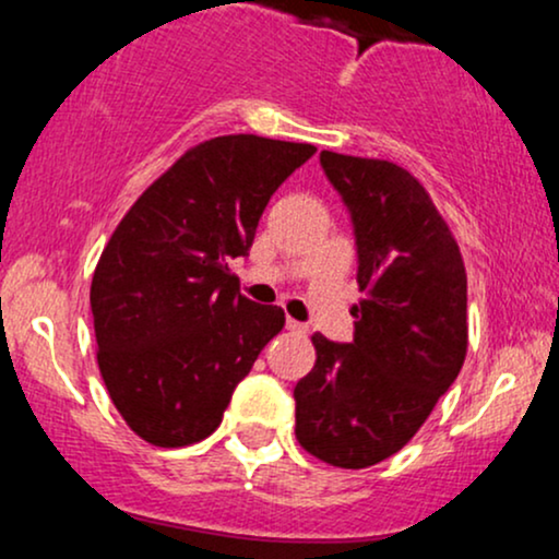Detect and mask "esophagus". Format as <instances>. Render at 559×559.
Wrapping results in <instances>:
<instances>
[{
	"mask_svg": "<svg viewBox=\"0 0 559 559\" xmlns=\"http://www.w3.org/2000/svg\"><path fill=\"white\" fill-rule=\"evenodd\" d=\"M286 329L292 331V333H297V336H301V333H307V325L299 323V320H294V318L286 320Z\"/></svg>",
	"mask_w": 559,
	"mask_h": 559,
	"instance_id": "esophagus-1",
	"label": "esophagus"
}]
</instances>
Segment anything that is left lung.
I'll return each instance as SVG.
<instances>
[{"label": "left lung", "instance_id": "left-lung-1", "mask_svg": "<svg viewBox=\"0 0 559 559\" xmlns=\"http://www.w3.org/2000/svg\"><path fill=\"white\" fill-rule=\"evenodd\" d=\"M349 210L357 284L349 344L312 336L318 360L294 386L297 441L336 467L376 465L407 444L467 352L463 254L431 197L386 159L320 152Z\"/></svg>", "mask_w": 559, "mask_h": 559}]
</instances>
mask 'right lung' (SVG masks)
I'll return each mask as SVG.
<instances>
[{"label":"right lung","instance_id":"obj_1","mask_svg":"<svg viewBox=\"0 0 559 559\" xmlns=\"http://www.w3.org/2000/svg\"><path fill=\"white\" fill-rule=\"evenodd\" d=\"M312 144L236 133L202 141L128 210L92 281L96 362L133 433L186 447L221 426L230 394L284 310L239 294L247 258L281 183Z\"/></svg>","mask_w":559,"mask_h":559}]
</instances>
